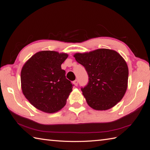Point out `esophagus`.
<instances>
[{
    "label": "esophagus",
    "instance_id": "34e87169",
    "mask_svg": "<svg viewBox=\"0 0 150 150\" xmlns=\"http://www.w3.org/2000/svg\"><path fill=\"white\" fill-rule=\"evenodd\" d=\"M73 83L74 84L75 86H77L78 84V81L77 80V79H76V80H74V82H73Z\"/></svg>",
    "mask_w": 150,
    "mask_h": 150
}]
</instances>
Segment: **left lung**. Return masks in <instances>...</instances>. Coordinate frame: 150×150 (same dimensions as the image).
<instances>
[{
	"label": "left lung",
	"mask_w": 150,
	"mask_h": 150,
	"mask_svg": "<svg viewBox=\"0 0 150 150\" xmlns=\"http://www.w3.org/2000/svg\"><path fill=\"white\" fill-rule=\"evenodd\" d=\"M74 56L88 75V84L81 90L91 108L106 110L121 100L128 86V68L117 52L99 49Z\"/></svg>",
	"instance_id": "obj_1"
}]
</instances>
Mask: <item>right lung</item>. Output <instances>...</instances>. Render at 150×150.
I'll return each instance as SVG.
<instances>
[{"label":"right lung","instance_id":"right-lung-1","mask_svg":"<svg viewBox=\"0 0 150 150\" xmlns=\"http://www.w3.org/2000/svg\"><path fill=\"white\" fill-rule=\"evenodd\" d=\"M67 57L66 53L40 51L23 66L21 76L22 92L40 110L54 113L65 105L73 86L61 67Z\"/></svg>","mask_w":150,"mask_h":150}]
</instances>
